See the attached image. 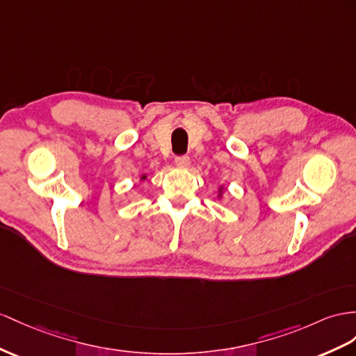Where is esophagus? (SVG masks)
I'll return each mask as SVG.
<instances>
[{
  "instance_id": "1",
  "label": "esophagus",
  "mask_w": 356,
  "mask_h": 356,
  "mask_svg": "<svg viewBox=\"0 0 356 356\" xmlns=\"http://www.w3.org/2000/svg\"><path fill=\"white\" fill-rule=\"evenodd\" d=\"M175 163H176V167H177V168H180V170H186V168L189 167L191 159H189L188 156H177V158H176V161H175Z\"/></svg>"
}]
</instances>
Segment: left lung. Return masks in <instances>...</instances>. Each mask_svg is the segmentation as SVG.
Wrapping results in <instances>:
<instances>
[{
	"mask_svg": "<svg viewBox=\"0 0 356 356\" xmlns=\"http://www.w3.org/2000/svg\"><path fill=\"white\" fill-rule=\"evenodd\" d=\"M224 191H225L224 185H220V186H218V200H221V198L224 197Z\"/></svg>",
	"mask_w": 356,
	"mask_h": 356,
	"instance_id": "1",
	"label": "left lung"
}]
</instances>
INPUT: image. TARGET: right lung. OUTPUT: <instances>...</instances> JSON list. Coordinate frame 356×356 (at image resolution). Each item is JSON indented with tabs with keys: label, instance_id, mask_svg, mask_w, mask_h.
Wrapping results in <instances>:
<instances>
[{
	"label": "right lung",
	"instance_id": "1",
	"mask_svg": "<svg viewBox=\"0 0 356 356\" xmlns=\"http://www.w3.org/2000/svg\"><path fill=\"white\" fill-rule=\"evenodd\" d=\"M145 179H147V176H145V175H141V176H140V184H143V181H144Z\"/></svg>",
	"mask_w": 356,
	"mask_h": 356
}]
</instances>
